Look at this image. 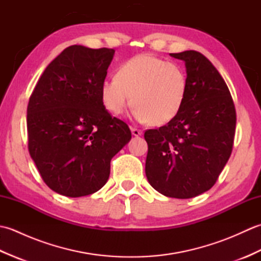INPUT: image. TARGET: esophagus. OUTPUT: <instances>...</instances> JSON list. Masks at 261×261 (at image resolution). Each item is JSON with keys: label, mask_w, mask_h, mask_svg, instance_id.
Segmentation results:
<instances>
[{"label": "esophagus", "mask_w": 261, "mask_h": 261, "mask_svg": "<svg viewBox=\"0 0 261 261\" xmlns=\"http://www.w3.org/2000/svg\"><path fill=\"white\" fill-rule=\"evenodd\" d=\"M131 132L135 137H139V136L142 135V131L139 130V129H137V127H131Z\"/></svg>", "instance_id": "1"}]
</instances>
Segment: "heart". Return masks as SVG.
<instances>
[{
	"label": "heart",
	"instance_id": "obj_1",
	"mask_svg": "<svg viewBox=\"0 0 261 261\" xmlns=\"http://www.w3.org/2000/svg\"><path fill=\"white\" fill-rule=\"evenodd\" d=\"M187 88V74L180 64L141 54L122 64L116 77L102 82L101 97L113 115L134 103L137 121L163 125L180 112Z\"/></svg>",
	"mask_w": 261,
	"mask_h": 261
}]
</instances>
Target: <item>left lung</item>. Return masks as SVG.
Masks as SVG:
<instances>
[{
  "label": "left lung",
  "instance_id": "1",
  "mask_svg": "<svg viewBox=\"0 0 261 261\" xmlns=\"http://www.w3.org/2000/svg\"><path fill=\"white\" fill-rule=\"evenodd\" d=\"M184 60L188 88L174 120L145 132L146 176L168 197L192 198L208 191L231 156L236 108L222 76L195 50L170 54Z\"/></svg>",
  "mask_w": 261,
  "mask_h": 261
}]
</instances>
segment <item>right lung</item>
<instances>
[{
	"label": "right lung",
	"instance_id": "obj_1",
	"mask_svg": "<svg viewBox=\"0 0 261 261\" xmlns=\"http://www.w3.org/2000/svg\"><path fill=\"white\" fill-rule=\"evenodd\" d=\"M114 53L79 45L64 49L30 96L28 148L43 181L60 195L101 190L111 159L131 139L129 126L105 110L101 97Z\"/></svg>",
	"mask_w": 261,
	"mask_h": 261
}]
</instances>
